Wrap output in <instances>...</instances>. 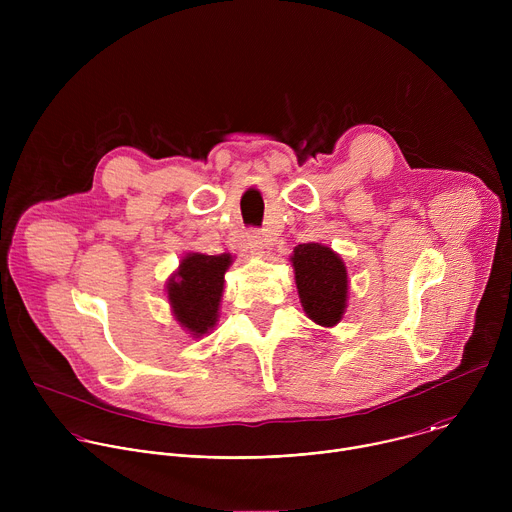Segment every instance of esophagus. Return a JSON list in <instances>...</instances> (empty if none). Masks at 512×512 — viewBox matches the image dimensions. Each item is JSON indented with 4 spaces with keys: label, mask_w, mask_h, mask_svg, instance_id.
<instances>
[{
    "label": "esophagus",
    "mask_w": 512,
    "mask_h": 512,
    "mask_svg": "<svg viewBox=\"0 0 512 512\" xmlns=\"http://www.w3.org/2000/svg\"><path fill=\"white\" fill-rule=\"evenodd\" d=\"M247 245H249V249H251V253L255 257H263L265 255V241H263V237L259 233H249L247 235Z\"/></svg>",
    "instance_id": "esophagus-1"
}]
</instances>
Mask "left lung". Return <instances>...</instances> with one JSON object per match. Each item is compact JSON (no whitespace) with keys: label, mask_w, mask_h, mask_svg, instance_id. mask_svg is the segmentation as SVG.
<instances>
[{"label":"left lung","mask_w":512,"mask_h":512,"mask_svg":"<svg viewBox=\"0 0 512 512\" xmlns=\"http://www.w3.org/2000/svg\"><path fill=\"white\" fill-rule=\"evenodd\" d=\"M289 261L306 316L318 326H336L348 306V271L342 257L328 245L304 243Z\"/></svg>","instance_id":"left-lung-1"}]
</instances>
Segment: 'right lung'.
<instances>
[{
	"mask_svg": "<svg viewBox=\"0 0 512 512\" xmlns=\"http://www.w3.org/2000/svg\"><path fill=\"white\" fill-rule=\"evenodd\" d=\"M233 265L231 253H186L166 281L168 304L174 320L192 336L210 334L221 314L225 273Z\"/></svg>",
	"mask_w": 512,
	"mask_h": 512,
	"instance_id": "obj_1",
	"label": "right lung"
}]
</instances>
